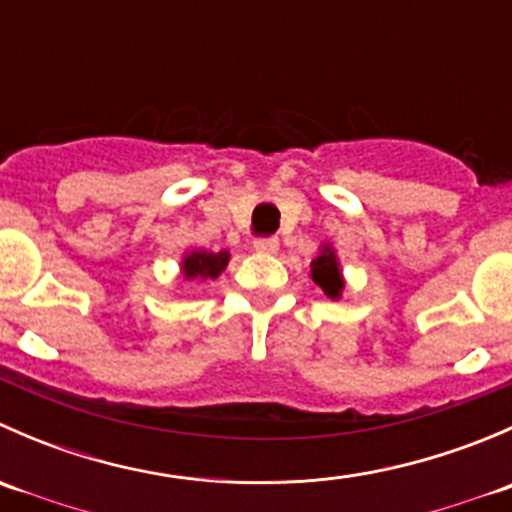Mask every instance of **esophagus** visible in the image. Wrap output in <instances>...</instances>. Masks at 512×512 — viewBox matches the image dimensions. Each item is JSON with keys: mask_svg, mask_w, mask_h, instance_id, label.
I'll use <instances>...</instances> for the list:
<instances>
[{"mask_svg": "<svg viewBox=\"0 0 512 512\" xmlns=\"http://www.w3.org/2000/svg\"><path fill=\"white\" fill-rule=\"evenodd\" d=\"M252 247H255V252H260V255H277L280 240H277V237H260V240L252 242Z\"/></svg>", "mask_w": 512, "mask_h": 512, "instance_id": "1", "label": "esophagus"}]
</instances>
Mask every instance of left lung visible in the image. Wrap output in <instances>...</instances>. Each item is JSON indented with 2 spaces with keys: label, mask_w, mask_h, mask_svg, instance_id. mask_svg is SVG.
I'll list each match as a JSON object with an SVG mask.
<instances>
[{
  "label": "left lung",
  "mask_w": 512,
  "mask_h": 512,
  "mask_svg": "<svg viewBox=\"0 0 512 512\" xmlns=\"http://www.w3.org/2000/svg\"><path fill=\"white\" fill-rule=\"evenodd\" d=\"M309 277L314 280V285L322 287V292L329 299H342L347 280H344L342 262H339V255L332 242H322L319 245L317 257H314L312 267H309Z\"/></svg>",
  "instance_id": "1"
}]
</instances>
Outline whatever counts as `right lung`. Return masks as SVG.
Instances as JSON below:
<instances>
[{
	"mask_svg": "<svg viewBox=\"0 0 512 512\" xmlns=\"http://www.w3.org/2000/svg\"><path fill=\"white\" fill-rule=\"evenodd\" d=\"M230 262V252H210V250H188L180 257V277L188 282L218 280Z\"/></svg>",
	"mask_w": 512,
	"mask_h": 512,
	"instance_id": "1",
	"label": "right lung"
}]
</instances>
